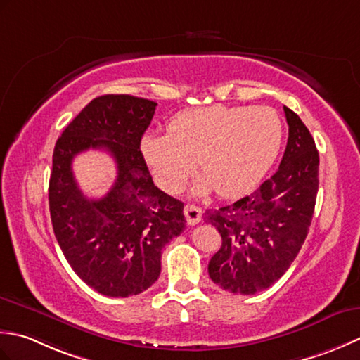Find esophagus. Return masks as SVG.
Listing matches in <instances>:
<instances>
[{
	"mask_svg": "<svg viewBox=\"0 0 360 360\" xmlns=\"http://www.w3.org/2000/svg\"><path fill=\"white\" fill-rule=\"evenodd\" d=\"M202 208L197 207V205L193 203H188L185 207V216H186V221L189 225H195L202 221Z\"/></svg>",
	"mask_w": 360,
	"mask_h": 360,
	"instance_id": "34e87169",
	"label": "esophagus"
}]
</instances>
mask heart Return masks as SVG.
I'll return each mask as SVG.
<instances>
[{
    "label": "heart",
    "mask_w": 360,
    "mask_h": 360,
    "mask_svg": "<svg viewBox=\"0 0 360 360\" xmlns=\"http://www.w3.org/2000/svg\"><path fill=\"white\" fill-rule=\"evenodd\" d=\"M283 138V121L274 108L211 105L179 113L167 134L149 131L139 149L167 193H179L199 160L203 175L195 193L216 189L222 197H240L274 165Z\"/></svg>",
    "instance_id": "obj_1"
}]
</instances>
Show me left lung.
Masks as SVG:
<instances>
[{
    "mask_svg": "<svg viewBox=\"0 0 360 360\" xmlns=\"http://www.w3.org/2000/svg\"><path fill=\"white\" fill-rule=\"evenodd\" d=\"M284 113L289 138L278 171L250 195L205 212L222 236L208 274L231 293L253 295L280 280L309 231L319 191V152L300 116L288 107Z\"/></svg>",
    "mask_w": 360,
    "mask_h": 360,
    "instance_id": "1",
    "label": "left lung"
}]
</instances>
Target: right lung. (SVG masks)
Instances as JSON below:
<instances>
[{
  "label": "right lung",
  "mask_w": 360,
  "mask_h": 360,
  "mask_svg": "<svg viewBox=\"0 0 360 360\" xmlns=\"http://www.w3.org/2000/svg\"><path fill=\"white\" fill-rule=\"evenodd\" d=\"M157 102L130 94L93 99L57 139L49 212L65 258L80 280L107 297L138 295L161 272V250L185 230L183 203L153 185L139 144ZM104 148L119 175L102 200H86L70 165L80 151Z\"/></svg>",
  "instance_id": "right-lung-1"
}]
</instances>
